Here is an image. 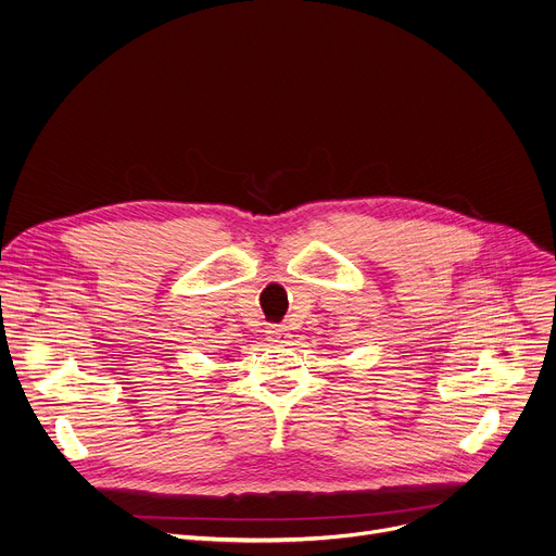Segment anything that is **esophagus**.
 <instances>
[{"label":"esophagus","instance_id":"obj_1","mask_svg":"<svg viewBox=\"0 0 556 556\" xmlns=\"http://www.w3.org/2000/svg\"><path fill=\"white\" fill-rule=\"evenodd\" d=\"M267 334H269V341H274V343H287L289 339H292V334H289V330L285 326H271L267 330Z\"/></svg>","mask_w":556,"mask_h":556}]
</instances>
